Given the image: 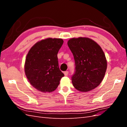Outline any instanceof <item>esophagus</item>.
Here are the masks:
<instances>
[{
  "instance_id": "1",
  "label": "esophagus",
  "mask_w": 127,
  "mask_h": 127,
  "mask_svg": "<svg viewBox=\"0 0 127 127\" xmlns=\"http://www.w3.org/2000/svg\"><path fill=\"white\" fill-rule=\"evenodd\" d=\"M69 74V72L68 71H64V74L65 76H68V75Z\"/></svg>"
}]
</instances>
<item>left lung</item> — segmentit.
Masks as SVG:
<instances>
[{
	"instance_id": "left-lung-1",
	"label": "left lung",
	"mask_w": 127,
	"mask_h": 127,
	"mask_svg": "<svg viewBox=\"0 0 127 127\" xmlns=\"http://www.w3.org/2000/svg\"><path fill=\"white\" fill-rule=\"evenodd\" d=\"M68 45L73 54L75 72L72 83L77 90L88 92L96 88L103 80L107 61L100 46L88 37L69 40Z\"/></svg>"
}]
</instances>
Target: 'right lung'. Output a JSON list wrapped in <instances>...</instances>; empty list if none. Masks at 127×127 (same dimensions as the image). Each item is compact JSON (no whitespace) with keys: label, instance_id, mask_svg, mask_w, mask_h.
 <instances>
[{"label":"right lung","instance_id":"1","mask_svg":"<svg viewBox=\"0 0 127 127\" xmlns=\"http://www.w3.org/2000/svg\"><path fill=\"white\" fill-rule=\"evenodd\" d=\"M62 39L47 38L36 42L27 55L25 71L31 85L42 92H51L64 75L59 68L57 54Z\"/></svg>","mask_w":127,"mask_h":127}]
</instances>
